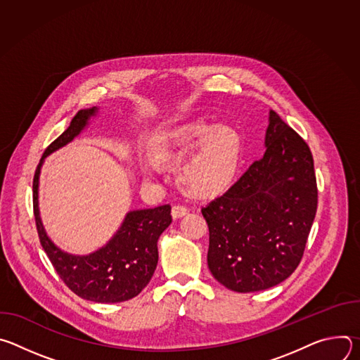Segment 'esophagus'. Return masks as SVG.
<instances>
[{"label": "esophagus", "mask_w": 360, "mask_h": 360, "mask_svg": "<svg viewBox=\"0 0 360 360\" xmlns=\"http://www.w3.org/2000/svg\"><path fill=\"white\" fill-rule=\"evenodd\" d=\"M186 214H188V207H185V205L178 203V205H174V207H172V217H174V219L182 218Z\"/></svg>", "instance_id": "34e87169"}]
</instances>
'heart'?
Instances as JSON below:
<instances>
[{
  "mask_svg": "<svg viewBox=\"0 0 360 360\" xmlns=\"http://www.w3.org/2000/svg\"><path fill=\"white\" fill-rule=\"evenodd\" d=\"M153 162L168 164L183 157L178 174L182 184L195 193H218L233 179L239 160L240 141L228 127L205 121H189L158 129L148 141ZM155 164H145L143 174L150 176Z\"/></svg>",
  "mask_w": 360,
  "mask_h": 360,
  "instance_id": "obj_1",
  "label": "heart"
}]
</instances>
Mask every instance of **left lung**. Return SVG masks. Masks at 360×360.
Here are the masks:
<instances>
[{
  "label": "left lung",
  "mask_w": 360,
  "mask_h": 360,
  "mask_svg": "<svg viewBox=\"0 0 360 360\" xmlns=\"http://www.w3.org/2000/svg\"><path fill=\"white\" fill-rule=\"evenodd\" d=\"M265 146L259 161L202 208L210 271L240 293L265 290L295 272L318 208L312 152L272 110Z\"/></svg>",
  "instance_id": "1"
}]
</instances>
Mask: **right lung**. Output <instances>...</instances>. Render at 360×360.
Instances as JSON below:
<instances>
[{"label":"right lung","mask_w":360,"mask_h":360,"mask_svg":"<svg viewBox=\"0 0 360 360\" xmlns=\"http://www.w3.org/2000/svg\"><path fill=\"white\" fill-rule=\"evenodd\" d=\"M95 112V107L78 111L70 127L45 149L32 182L34 217L39 242L64 283L82 299L117 303L139 295L155 272L158 239L172 222L171 205L128 212L114 238L85 256L71 255L57 248L46 236L38 211V182L44 158L79 135Z\"/></svg>","instance_id":"add662e5"}]
</instances>
